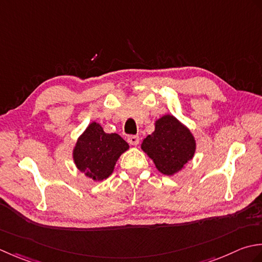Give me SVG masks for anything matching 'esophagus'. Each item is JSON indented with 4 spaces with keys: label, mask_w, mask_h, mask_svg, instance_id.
Returning a JSON list of instances; mask_svg holds the SVG:
<instances>
[{
    "label": "esophagus",
    "mask_w": 262,
    "mask_h": 262,
    "mask_svg": "<svg viewBox=\"0 0 262 262\" xmlns=\"http://www.w3.org/2000/svg\"><path fill=\"white\" fill-rule=\"evenodd\" d=\"M127 141H129L131 146H138L139 141H140V139H139L138 136H129V137H127Z\"/></svg>",
    "instance_id": "obj_1"
}]
</instances>
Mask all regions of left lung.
I'll return each mask as SVG.
<instances>
[{
	"label": "left lung",
	"mask_w": 262,
	"mask_h": 262,
	"mask_svg": "<svg viewBox=\"0 0 262 262\" xmlns=\"http://www.w3.org/2000/svg\"><path fill=\"white\" fill-rule=\"evenodd\" d=\"M142 151L164 175L173 176L194 157L196 141L191 130L172 114L155 121V130L141 143Z\"/></svg>",
	"instance_id": "left-lung-1"
}]
</instances>
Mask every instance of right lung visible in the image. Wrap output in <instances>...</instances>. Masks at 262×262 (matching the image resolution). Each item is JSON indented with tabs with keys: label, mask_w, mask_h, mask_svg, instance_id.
I'll return each mask as SVG.
<instances>
[{
	"label": "right lung",
	"mask_w": 262,
	"mask_h": 262,
	"mask_svg": "<svg viewBox=\"0 0 262 262\" xmlns=\"http://www.w3.org/2000/svg\"><path fill=\"white\" fill-rule=\"evenodd\" d=\"M129 143L117 133H106L92 122L79 136L72 150L78 170L93 181H103L113 173L117 159L129 149Z\"/></svg>",
	"instance_id": "obj_1"
}]
</instances>
